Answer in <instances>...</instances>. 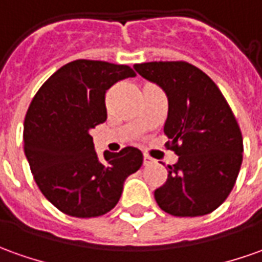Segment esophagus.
<instances>
[{"label":"esophagus","instance_id":"34e87169","mask_svg":"<svg viewBox=\"0 0 262 262\" xmlns=\"http://www.w3.org/2000/svg\"><path fill=\"white\" fill-rule=\"evenodd\" d=\"M152 162H154V159H152L150 156H147V155H143V165H145V166L150 165Z\"/></svg>","mask_w":262,"mask_h":262}]
</instances>
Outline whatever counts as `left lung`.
I'll use <instances>...</instances> for the list:
<instances>
[{"instance_id": "1", "label": "left lung", "mask_w": 262, "mask_h": 262, "mask_svg": "<svg viewBox=\"0 0 262 262\" xmlns=\"http://www.w3.org/2000/svg\"><path fill=\"white\" fill-rule=\"evenodd\" d=\"M168 97L163 126L166 143L179 158L168 166L166 182L155 191L162 211L173 216H201L228 198L243 163V135L218 86L185 61L133 66Z\"/></svg>"}]
</instances>
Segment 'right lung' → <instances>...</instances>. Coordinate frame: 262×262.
<instances>
[{"label":"right lung","instance_id":"1","mask_svg":"<svg viewBox=\"0 0 262 262\" xmlns=\"http://www.w3.org/2000/svg\"><path fill=\"white\" fill-rule=\"evenodd\" d=\"M135 76L123 64L76 60L34 96L24 120V152L37 186L61 212L93 218L112 211L126 178L142 166V152L132 146L106 150L100 161L90 136L107 117L106 92Z\"/></svg>","mask_w":262,"mask_h":262}]
</instances>
